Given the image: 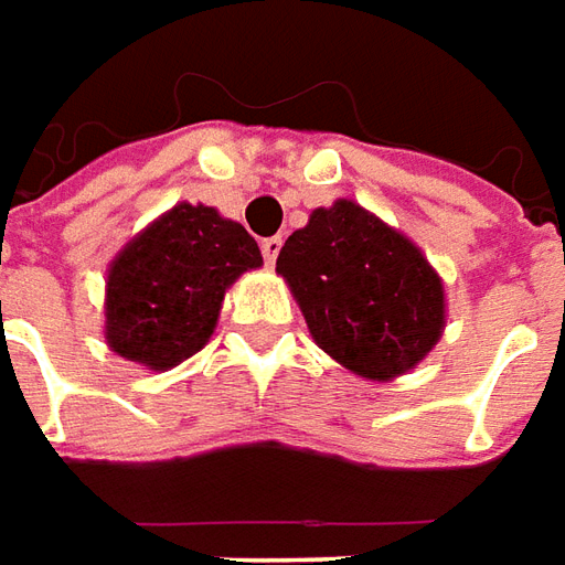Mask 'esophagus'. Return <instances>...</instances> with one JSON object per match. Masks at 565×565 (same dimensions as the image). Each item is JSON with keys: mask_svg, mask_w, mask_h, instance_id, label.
I'll list each match as a JSON object with an SVG mask.
<instances>
[{"mask_svg": "<svg viewBox=\"0 0 565 565\" xmlns=\"http://www.w3.org/2000/svg\"><path fill=\"white\" fill-rule=\"evenodd\" d=\"M279 249H282V237L262 239V255H264V262H267V264L276 262V255H279Z\"/></svg>", "mask_w": 565, "mask_h": 565, "instance_id": "obj_1", "label": "esophagus"}]
</instances>
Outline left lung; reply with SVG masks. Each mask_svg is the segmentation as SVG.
Masks as SVG:
<instances>
[{
    "instance_id": "1",
    "label": "left lung",
    "mask_w": 565,
    "mask_h": 565,
    "mask_svg": "<svg viewBox=\"0 0 565 565\" xmlns=\"http://www.w3.org/2000/svg\"><path fill=\"white\" fill-rule=\"evenodd\" d=\"M313 340L367 380L419 365L444 331V286L423 252L353 200L319 206L276 258Z\"/></svg>"
}]
</instances>
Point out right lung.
I'll list each match as a JSON object with an SVG mask.
<instances>
[{
    "instance_id": "1",
    "label": "right lung",
    "mask_w": 565,
    "mask_h": 565,
    "mask_svg": "<svg viewBox=\"0 0 565 565\" xmlns=\"http://www.w3.org/2000/svg\"><path fill=\"white\" fill-rule=\"evenodd\" d=\"M252 267H262V249L246 227L179 203L111 262L106 343L151 371L175 367L206 347L227 286Z\"/></svg>"
}]
</instances>
